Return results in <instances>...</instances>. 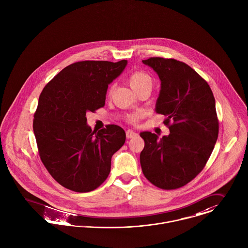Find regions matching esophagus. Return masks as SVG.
Segmentation results:
<instances>
[{
	"instance_id": "obj_1",
	"label": "esophagus",
	"mask_w": 248,
	"mask_h": 248,
	"mask_svg": "<svg viewBox=\"0 0 248 248\" xmlns=\"http://www.w3.org/2000/svg\"><path fill=\"white\" fill-rule=\"evenodd\" d=\"M138 134L135 132V131H133V130H127L126 131V138L127 139H131V138H134L135 136H137Z\"/></svg>"
}]
</instances>
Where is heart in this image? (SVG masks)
<instances>
[{
    "mask_svg": "<svg viewBox=\"0 0 248 248\" xmlns=\"http://www.w3.org/2000/svg\"><path fill=\"white\" fill-rule=\"evenodd\" d=\"M127 83L130 85V87L137 93L138 91H140L141 89H150L151 90L152 85H153V80L147 72L142 71V70H137L129 75V77L127 78ZM112 90H113V88L110 87L108 90V97H111ZM141 118H142V114L137 112V113L128 114L125 119L129 124H136Z\"/></svg>",
    "mask_w": 248,
    "mask_h": 248,
    "instance_id": "heart-1",
    "label": "heart"
}]
</instances>
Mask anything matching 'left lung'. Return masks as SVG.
<instances>
[{"label": "left lung", "instance_id": "left-lung-1", "mask_svg": "<svg viewBox=\"0 0 248 248\" xmlns=\"http://www.w3.org/2000/svg\"><path fill=\"white\" fill-rule=\"evenodd\" d=\"M142 62L162 82L156 113L166 117L170 134L161 140L151 132L140 134L141 170L155 186L177 189L203 169L213 151L219 134L215 98L206 81L183 62L151 57Z\"/></svg>", "mask_w": 248, "mask_h": 248}]
</instances>
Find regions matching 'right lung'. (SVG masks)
Wrapping results in <instances>:
<instances>
[{
  "label": "right lung",
  "mask_w": 248,
  "mask_h": 248,
  "mask_svg": "<svg viewBox=\"0 0 248 248\" xmlns=\"http://www.w3.org/2000/svg\"><path fill=\"white\" fill-rule=\"evenodd\" d=\"M126 60L82 61L69 64L47 83L34 113L33 130L39 156L52 178L75 192L98 188L108 177L111 158L125 141L116 124L93 131L86 112L104 108L108 84Z\"/></svg>",
  "instance_id": "right-lung-1"
}]
</instances>
